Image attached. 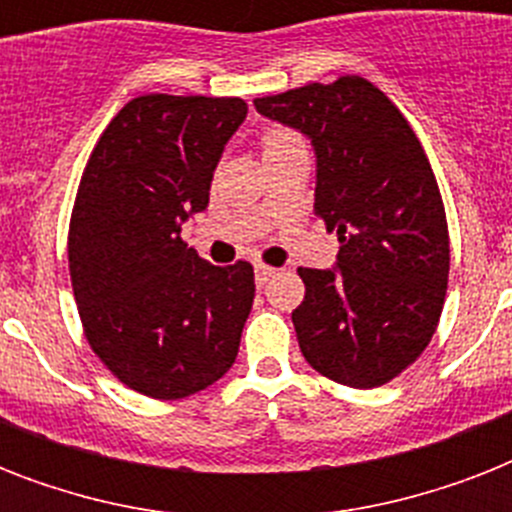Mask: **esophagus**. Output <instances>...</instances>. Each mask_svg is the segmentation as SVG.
<instances>
[{"label":"esophagus","mask_w":512,"mask_h":512,"mask_svg":"<svg viewBox=\"0 0 512 512\" xmlns=\"http://www.w3.org/2000/svg\"><path fill=\"white\" fill-rule=\"evenodd\" d=\"M273 276H276V268H271V265H255L257 287H265V284H268Z\"/></svg>","instance_id":"1"}]
</instances>
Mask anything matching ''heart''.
Segmentation results:
<instances>
[{"mask_svg": "<svg viewBox=\"0 0 512 512\" xmlns=\"http://www.w3.org/2000/svg\"><path fill=\"white\" fill-rule=\"evenodd\" d=\"M292 143H297L295 135L287 130H281V127H271V130L263 132V154H268V151H279V148H287L292 146Z\"/></svg>", "mask_w": 512, "mask_h": 512, "instance_id": "1", "label": "heart"}]
</instances>
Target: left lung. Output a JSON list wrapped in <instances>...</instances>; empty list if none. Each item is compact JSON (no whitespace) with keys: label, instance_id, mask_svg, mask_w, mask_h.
<instances>
[{"label":"left lung","instance_id":"1","mask_svg":"<svg viewBox=\"0 0 512 512\" xmlns=\"http://www.w3.org/2000/svg\"><path fill=\"white\" fill-rule=\"evenodd\" d=\"M316 151V215L337 231V268H300L292 311L305 361L350 388H377L428 348L444 311L449 228L420 140L361 76L255 98Z\"/></svg>","mask_w":512,"mask_h":512}]
</instances>
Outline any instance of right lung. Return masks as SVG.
Returning <instances> with one entry per match:
<instances>
[{"label":"right lung","instance_id":"right-lung-1","mask_svg":"<svg viewBox=\"0 0 512 512\" xmlns=\"http://www.w3.org/2000/svg\"><path fill=\"white\" fill-rule=\"evenodd\" d=\"M241 98L140 95L111 119L76 191L68 271L84 337L127 388L175 401L236 361L255 271L209 265L180 225L207 209Z\"/></svg>","mask_w":512,"mask_h":512}]
</instances>
